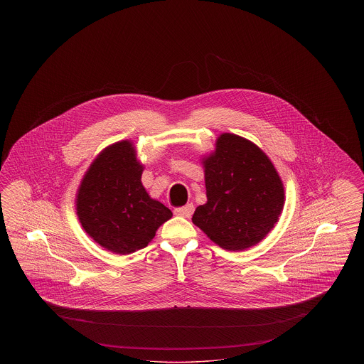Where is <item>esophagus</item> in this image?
<instances>
[{
    "label": "esophagus",
    "instance_id": "34e87169",
    "mask_svg": "<svg viewBox=\"0 0 364 364\" xmlns=\"http://www.w3.org/2000/svg\"><path fill=\"white\" fill-rule=\"evenodd\" d=\"M192 213H193V205L192 203H188L183 208H174V214L180 215V217H184V218H190Z\"/></svg>",
    "mask_w": 364,
    "mask_h": 364
}]
</instances>
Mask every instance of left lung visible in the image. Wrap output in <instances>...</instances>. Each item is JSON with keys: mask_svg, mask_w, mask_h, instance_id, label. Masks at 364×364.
Listing matches in <instances>:
<instances>
[{"mask_svg": "<svg viewBox=\"0 0 364 364\" xmlns=\"http://www.w3.org/2000/svg\"><path fill=\"white\" fill-rule=\"evenodd\" d=\"M208 202L192 223L228 251H242L266 237L284 208V184L257 144L223 134L203 158Z\"/></svg>", "mask_w": 364, "mask_h": 364, "instance_id": "left-lung-1", "label": "left lung"}]
</instances>
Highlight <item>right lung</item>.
Returning <instances> with one entry per match:
<instances>
[{"label": "right lung", "instance_id": "right-lung-1", "mask_svg": "<svg viewBox=\"0 0 364 364\" xmlns=\"http://www.w3.org/2000/svg\"><path fill=\"white\" fill-rule=\"evenodd\" d=\"M143 165L129 140L107 146L92 161L76 195V213L87 235L114 254L144 248L172 211L151 199L140 178Z\"/></svg>", "mask_w": 364, "mask_h": 364}]
</instances>
